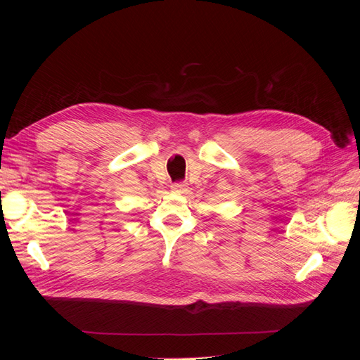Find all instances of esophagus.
I'll use <instances>...</instances> for the list:
<instances>
[{"label":"esophagus","instance_id":"esophagus-1","mask_svg":"<svg viewBox=\"0 0 360 360\" xmlns=\"http://www.w3.org/2000/svg\"><path fill=\"white\" fill-rule=\"evenodd\" d=\"M171 189H172V192H176V193H184L188 191V184L186 183H174Z\"/></svg>","mask_w":360,"mask_h":360}]
</instances>
